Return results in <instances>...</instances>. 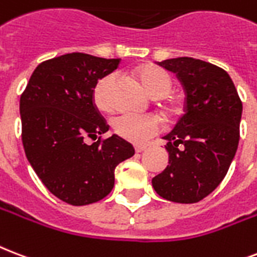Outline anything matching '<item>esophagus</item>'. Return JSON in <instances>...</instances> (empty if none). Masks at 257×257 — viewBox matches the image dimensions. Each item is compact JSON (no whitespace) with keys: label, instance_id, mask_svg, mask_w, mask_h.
I'll return each instance as SVG.
<instances>
[{"label":"esophagus","instance_id":"esophagus-1","mask_svg":"<svg viewBox=\"0 0 257 257\" xmlns=\"http://www.w3.org/2000/svg\"><path fill=\"white\" fill-rule=\"evenodd\" d=\"M147 148L144 146H136L135 147V151H136V154H142V152H144Z\"/></svg>","mask_w":257,"mask_h":257}]
</instances>
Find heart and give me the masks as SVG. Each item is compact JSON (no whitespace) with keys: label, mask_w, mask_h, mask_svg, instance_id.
I'll return each mask as SVG.
<instances>
[{"label":"heart","mask_w":257,"mask_h":257,"mask_svg":"<svg viewBox=\"0 0 257 257\" xmlns=\"http://www.w3.org/2000/svg\"><path fill=\"white\" fill-rule=\"evenodd\" d=\"M135 75L140 81L143 87L152 98H164L172 91L174 81L166 70L155 66H140L136 68ZM115 81V75L109 74L99 79L94 87L93 99L95 106L101 111L109 113L114 109V101L111 98L110 89ZM160 120L155 115H140L132 113L115 117L113 120L114 132L124 140L135 144L147 142L151 136L160 129Z\"/></svg>","instance_id":"b5f03b06"}]
</instances>
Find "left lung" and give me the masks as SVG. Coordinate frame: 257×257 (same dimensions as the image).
Instances as JSON below:
<instances>
[{
    "instance_id": "8db88e82",
    "label": "left lung",
    "mask_w": 257,
    "mask_h": 257,
    "mask_svg": "<svg viewBox=\"0 0 257 257\" xmlns=\"http://www.w3.org/2000/svg\"><path fill=\"white\" fill-rule=\"evenodd\" d=\"M158 64L181 79L186 105L163 136L168 166L152 186L171 202H199L222 182L236 155L242 103L228 72L214 64L187 56Z\"/></svg>"
}]
</instances>
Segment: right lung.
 <instances>
[{
    "mask_svg": "<svg viewBox=\"0 0 257 257\" xmlns=\"http://www.w3.org/2000/svg\"><path fill=\"white\" fill-rule=\"evenodd\" d=\"M120 59L72 52L35 68L20 98L23 146L32 168L55 197L74 206L97 202L114 186L115 167L135 155L109 131L93 103L95 85Z\"/></svg>",
    "mask_w": 257,
    "mask_h": 257,
    "instance_id": "add662e5",
    "label": "right lung"
}]
</instances>
